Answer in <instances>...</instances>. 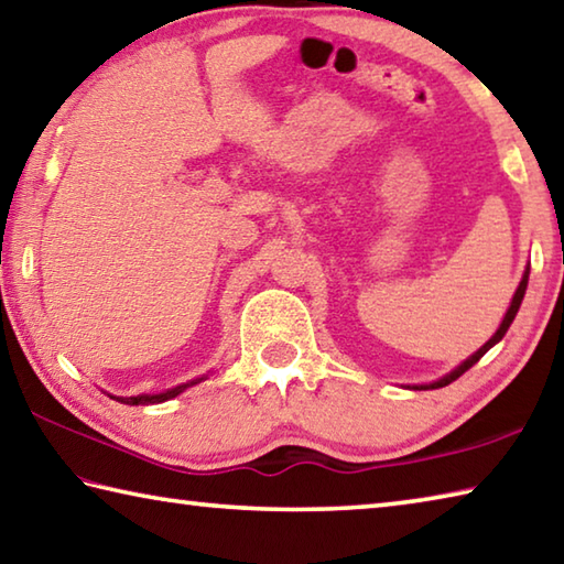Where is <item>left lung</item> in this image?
<instances>
[{"mask_svg": "<svg viewBox=\"0 0 564 564\" xmlns=\"http://www.w3.org/2000/svg\"><path fill=\"white\" fill-rule=\"evenodd\" d=\"M528 273L530 271H525V275H523V281H520V285H518V291H516V295H513V303H510V308H508V313H506V317H503V323H500V327H498V333L490 337V340L480 347V350L476 352V355H470L468 360L464 362V365H458L456 370L452 372V375H446L444 380H438V382H434V384H429V387H424V389H438V387H446V384H452L454 380H458L460 375H464L466 370H470V367H474L480 357H484L490 347H494L498 340H503V335L508 333V327H510V323H513V317H516V313H518V308H520V303H523V295H525V289H528Z\"/></svg>", "mask_w": 564, "mask_h": 564, "instance_id": "1", "label": "left lung"}]
</instances>
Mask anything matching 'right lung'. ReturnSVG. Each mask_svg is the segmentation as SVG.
Instances as JSON below:
<instances>
[{
	"mask_svg": "<svg viewBox=\"0 0 564 564\" xmlns=\"http://www.w3.org/2000/svg\"><path fill=\"white\" fill-rule=\"evenodd\" d=\"M199 380H194V382H187V384H180V387H175V389H170V392H162V394H140V397H120L118 402H122V404H155V402H167V399H172V397H177L180 392H184V389H187L189 384H197Z\"/></svg>",
	"mask_w": 564,
	"mask_h": 564,
	"instance_id": "right-lung-1",
	"label": "right lung"
}]
</instances>
